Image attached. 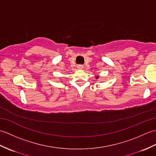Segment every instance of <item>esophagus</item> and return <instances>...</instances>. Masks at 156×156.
I'll return each instance as SVG.
<instances>
[{"label": "esophagus", "instance_id": "obj_1", "mask_svg": "<svg viewBox=\"0 0 156 156\" xmlns=\"http://www.w3.org/2000/svg\"><path fill=\"white\" fill-rule=\"evenodd\" d=\"M82 68H83V66H80H80H78V69H82Z\"/></svg>", "mask_w": 156, "mask_h": 156}]
</instances>
